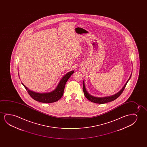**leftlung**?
<instances>
[{"label":"left lung","mask_w":147,"mask_h":147,"mask_svg":"<svg viewBox=\"0 0 147 147\" xmlns=\"http://www.w3.org/2000/svg\"><path fill=\"white\" fill-rule=\"evenodd\" d=\"M131 76L129 77L128 80L127 81V82L125 84L123 87L117 93L115 94L114 95H113V96H111L105 97H102V98L95 97L92 96L91 95L89 94L87 92L85 87L84 82L83 81V92L85 96L91 102L96 103H99V104H103V103L109 102L115 100V99H116L117 98H118L121 94L123 91L124 90L125 87L127 85V83L128 82L129 80L131 78Z\"/></svg>","instance_id":"8db88e82"}]
</instances>
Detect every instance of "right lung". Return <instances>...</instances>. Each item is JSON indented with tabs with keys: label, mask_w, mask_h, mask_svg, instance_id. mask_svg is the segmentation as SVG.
I'll return each instance as SVG.
<instances>
[{
	"label": "right lung",
	"mask_w": 147,
	"mask_h": 147,
	"mask_svg": "<svg viewBox=\"0 0 147 147\" xmlns=\"http://www.w3.org/2000/svg\"><path fill=\"white\" fill-rule=\"evenodd\" d=\"M74 71H71L65 75L61 80L60 82L59 83L57 87L53 91L51 92L47 93H38L34 92V91L30 90L24 85L23 83L24 88H26L28 94L30 97L34 99L35 100L38 101L39 102L42 103H52L59 100L62 97L64 91L65 86L66 83L67 81L71 76L73 74Z\"/></svg>",
	"instance_id": "obj_1"
}]
</instances>
